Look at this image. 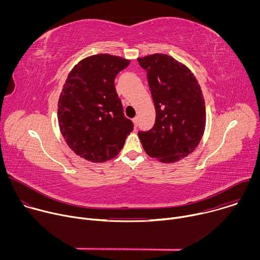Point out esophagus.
<instances>
[{
	"mask_svg": "<svg viewBox=\"0 0 260 260\" xmlns=\"http://www.w3.org/2000/svg\"><path fill=\"white\" fill-rule=\"evenodd\" d=\"M133 122H134V124H135L136 126H138V122H139V119H138V117H135V118L133 119Z\"/></svg>",
	"mask_w": 260,
	"mask_h": 260,
	"instance_id": "34e87169",
	"label": "esophagus"
}]
</instances>
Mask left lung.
I'll use <instances>...</instances> for the list:
<instances>
[{"label": "left lung", "instance_id": "obj_1", "mask_svg": "<svg viewBox=\"0 0 260 260\" xmlns=\"http://www.w3.org/2000/svg\"><path fill=\"white\" fill-rule=\"evenodd\" d=\"M147 73L155 107V123L138 135L145 152L161 162L190 154L203 138L206 106L201 86L190 70L167 54L138 58Z\"/></svg>", "mask_w": 260, "mask_h": 260}]
</instances>
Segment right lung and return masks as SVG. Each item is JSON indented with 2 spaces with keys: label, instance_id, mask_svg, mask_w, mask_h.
Returning <instances> with one entry per match:
<instances>
[{
  "label": "right lung",
  "instance_id": "obj_1",
  "mask_svg": "<svg viewBox=\"0 0 260 260\" xmlns=\"http://www.w3.org/2000/svg\"><path fill=\"white\" fill-rule=\"evenodd\" d=\"M129 60L110 54L84 58L73 68L58 100V124L68 146L80 157L103 162L115 157L134 129L115 88Z\"/></svg>",
  "mask_w": 260,
  "mask_h": 260
}]
</instances>
